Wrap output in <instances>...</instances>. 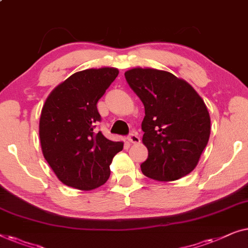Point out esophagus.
Instances as JSON below:
<instances>
[{
    "mask_svg": "<svg viewBox=\"0 0 248 248\" xmlns=\"http://www.w3.org/2000/svg\"><path fill=\"white\" fill-rule=\"evenodd\" d=\"M127 139H128L129 142H131V144H138V142L140 141V138L138 137L137 132H132V134L128 136Z\"/></svg>",
    "mask_w": 248,
    "mask_h": 248,
    "instance_id": "1",
    "label": "esophagus"
}]
</instances>
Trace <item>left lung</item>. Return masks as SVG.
<instances>
[{"label": "left lung", "mask_w": 248, "mask_h": 248, "mask_svg": "<svg viewBox=\"0 0 248 248\" xmlns=\"http://www.w3.org/2000/svg\"><path fill=\"white\" fill-rule=\"evenodd\" d=\"M125 79L145 107L142 144L145 176L172 182L198 165L210 137V116L202 97L183 78L151 67H135Z\"/></svg>", "instance_id": "left-lung-1"}]
</instances>
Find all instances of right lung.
Instances as JSON below:
<instances>
[{"mask_svg": "<svg viewBox=\"0 0 248 248\" xmlns=\"http://www.w3.org/2000/svg\"><path fill=\"white\" fill-rule=\"evenodd\" d=\"M119 71L116 67L76 72L58 84L46 99L39 120L43 155L65 186L90 191L103 186L123 141L93 131L101 117L96 103Z\"/></svg>", "mask_w": 248, "mask_h": 248, "instance_id": "obj_1", "label": "right lung"}]
</instances>
